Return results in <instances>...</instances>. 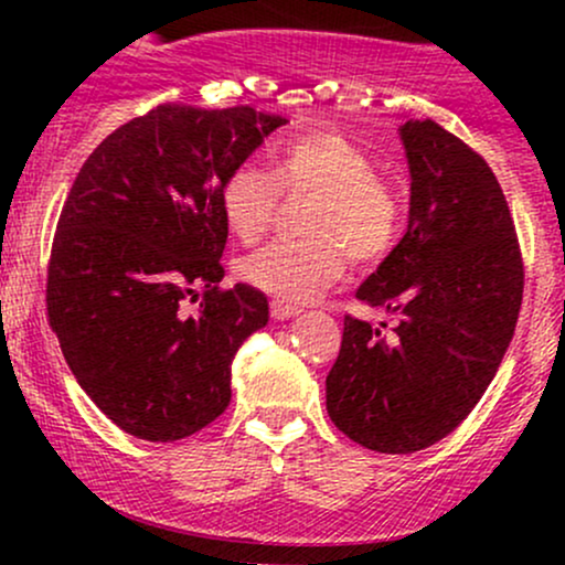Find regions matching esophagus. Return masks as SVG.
I'll use <instances>...</instances> for the list:
<instances>
[{
	"instance_id": "esophagus-1",
	"label": "esophagus",
	"mask_w": 565,
	"mask_h": 565,
	"mask_svg": "<svg viewBox=\"0 0 565 565\" xmlns=\"http://www.w3.org/2000/svg\"><path fill=\"white\" fill-rule=\"evenodd\" d=\"M270 313H274V319H278V321H287V319H295V316L300 313V308H297V305L274 300L270 302Z\"/></svg>"
}]
</instances>
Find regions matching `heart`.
Listing matches in <instances>:
<instances>
[{
	"mask_svg": "<svg viewBox=\"0 0 565 565\" xmlns=\"http://www.w3.org/2000/svg\"><path fill=\"white\" fill-rule=\"evenodd\" d=\"M284 193H313L302 242H274L238 265L246 284L281 302H310L348 274L350 252L377 263L398 242L404 204L377 178V161L337 132H310L284 142L274 172L244 161L220 188V210L238 242L252 244L274 223Z\"/></svg>",
	"mask_w": 565,
	"mask_h": 565,
	"instance_id": "obj_1",
	"label": "heart"
}]
</instances>
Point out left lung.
<instances>
[{
    "label": "left lung",
    "mask_w": 565,
    "mask_h": 565,
    "mask_svg": "<svg viewBox=\"0 0 565 565\" xmlns=\"http://www.w3.org/2000/svg\"><path fill=\"white\" fill-rule=\"evenodd\" d=\"M412 196L404 238L355 297L395 316L393 332L345 316L327 412L355 444L412 454L476 408L515 332L523 263L494 172L433 119H408Z\"/></svg>",
    "instance_id": "1"
}]
</instances>
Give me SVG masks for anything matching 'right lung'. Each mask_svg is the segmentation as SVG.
Wrapping results in <instances>:
<instances>
[{"label":"right lung","mask_w":565,"mask_h":565,"mask_svg":"<svg viewBox=\"0 0 565 565\" xmlns=\"http://www.w3.org/2000/svg\"><path fill=\"white\" fill-rule=\"evenodd\" d=\"M284 125L249 106L164 103L114 129L71 185L50 255V327L82 391L129 436L188 438L231 404L233 355L268 323V300L246 284L220 289V188Z\"/></svg>","instance_id":"1"}]
</instances>
